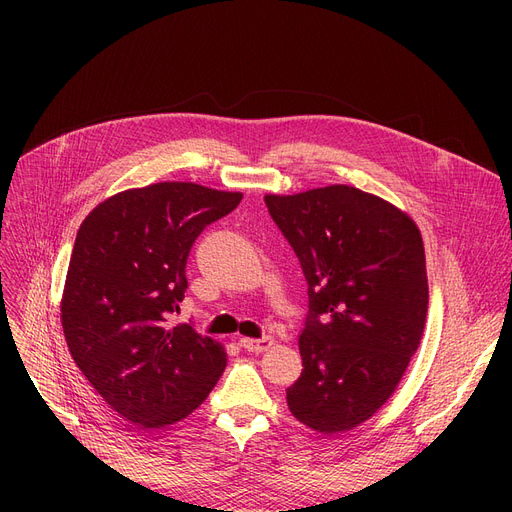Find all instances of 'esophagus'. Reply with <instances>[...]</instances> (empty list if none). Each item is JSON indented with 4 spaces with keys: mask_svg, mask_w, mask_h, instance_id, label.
Listing matches in <instances>:
<instances>
[{
    "mask_svg": "<svg viewBox=\"0 0 512 512\" xmlns=\"http://www.w3.org/2000/svg\"><path fill=\"white\" fill-rule=\"evenodd\" d=\"M238 344L249 353H265L267 348H272L274 340L272 338H247L245 336V338L238 340Z\"/></svg>",
    "mask_w": 512,
    "mask_h": 512,
    "instance_id": "34e87169",
    "label": "esophagus"
}]
</instances>
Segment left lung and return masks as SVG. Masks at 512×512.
<instances>
[{
	"instance_id": "obj_1",
	"label": "left lung",
	"mask_w": 512,
	"mask_h": 512,
	"mask_svg": "<svg viewBox=\"0 0 512 512\" xmlns=\"http://www.w3.org/2000/svg\"><path fill=\"white\" fill-rule=\"evenodd\" d=\"M265 205L309 284L288 409L319 434L348 432L382 409L419 348L429 301L421 232L409 213L348 184L265 195Z\"/></svg>"
}]
</instances>
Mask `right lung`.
<instances>
[{
  "label": "right lung",
  "instance_id": "obj_1",
  "mask_svg": "<svg viewBox=\"0 0 512 512\" xmlns=\"http://www.w3.org/2000/svg\"><path fill=\"white\" fill-rule=\"evenodd\" d=\"M240 199L195 182H157L105 199L78 228L60 305L68 351L132 425L188 417L226 369L224 346L188 324L172 326V315L193 242Z\"/></svg>",
  "mask_w": 512,
  "mask_h": 512
}]
</instances>
